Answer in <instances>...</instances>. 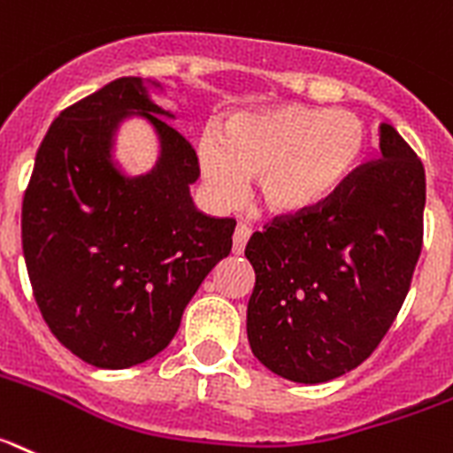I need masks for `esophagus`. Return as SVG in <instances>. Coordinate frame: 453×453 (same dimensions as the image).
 <instances>
[{"label":"esophagus","instance_id":"1","mask_svg":"<svg viewBox=\"0 0 453 453\" xmlns=\"http://www.w3.org/2000/svg\"><path fill=\"white\" fill-rule=\"evenodd\" d=\"M250 235H252V229L247 226V224H238L234 231V254H242L245 252V245L250 241Z\"/></svg>","mask_w":453,"mask_h":453}]
</instances>
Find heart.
<instances>
[{
    "instance_id": "obj_1",
    "label": "heart",
    "mask_w": 453,
    "mask_h": 453,
    "mask_svg": "<svg viewBox=\"0 0 453 453\" xmlns=\"http://www.w3.org/2000/svg\"><path fill=\"white\" fill-rule=\"evenodd\" d=\"M366 144V123L353 111L274 105L231 116L219 134L201 137L196 156L219 201L241 199L247 180L258 179L265 211L297 218L346 188Z\"/></svg>"
}]
</instances>
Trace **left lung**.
Returning a JSON list of instances; mask_svg holds the SVG:
<instances>
[{
  "label": "left lung",
  "instance_id": "8db88e82",
  "mask_svg": "<svg viewBox=\"0 0 453 453\" xmlns=\"http://www.w3.org/2000/svg\"><path fill=\"white\" fill-rule=\"evenodd\" d=\"M424 203V165L382 123L380 160L359 167L326 206L257 231L245 247L257 273L247 304L254 357L304 385L362 365L408 296Z\"/></svg>",
  "mask_w": 453,
  "mask_h": 453
}]
</instances>
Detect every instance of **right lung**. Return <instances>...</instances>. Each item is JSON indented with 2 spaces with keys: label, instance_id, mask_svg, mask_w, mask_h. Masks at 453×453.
<instances>
[{
  "label": "right lung",
  "instance_id": "add662e5",
  "mask_svg": "<svg viewBox=\"0 0 453 453\" xmlns=\"http://www.w3.org/2000/svg\"><path fill=\"white\" fill-rule=\"evenodd\" d=\"M160 82L119 77L61 111L34 162L22 201V252L34 297L52 334L98 369L156 357L185 304L231 252L235 219L195 206L192 146L150 98ZM142 118L158 160L133 177L115 160V134Z\"/></svg>",
  "mask_w": 453,
  "mask_h": 453
}]
</instances>
